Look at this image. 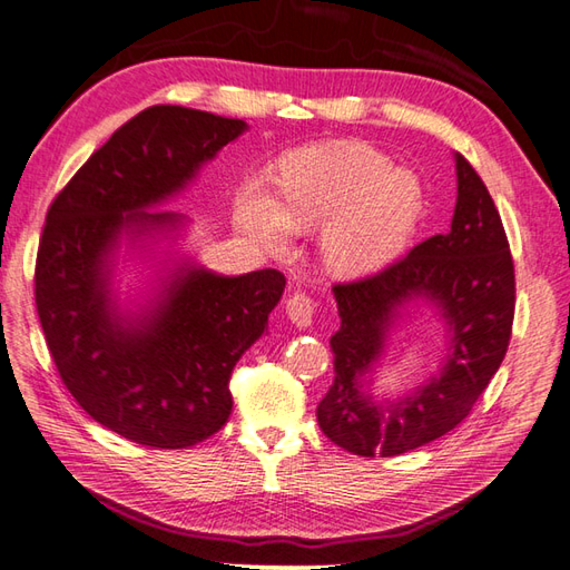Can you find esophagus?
Wrapping results in <instances>:
<instances>
[{"instance_id": "1", "label": "esophagus", "mask_w": 570, "mask_h": 570, "mask_svg": "<svg viewBox=\"0 0 570 570\" xmlns=\"http://www.w3.org/2000/svg\"><path fill=\"white\" fill-rule=\"evenodd\" d=\"M313 313H316V304L308 294H292L286 298V316L292 318V323H296L298 328H308L313 323Z\"/></svg>"}]
</instances>
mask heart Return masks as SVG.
Segmentation results:
<instances>
[{
    "mask_svg": "<svg viewBox=\"0 0 570 570\" xmlns=\"http://www.w3.org/2000/svg\"><path fill=\"white\" fill-rule=\"evenodd\" d=\"M423 213L421 180L362 141L323 144L286 156L272 171V198L245 188L235 205L239 227L266 247L282 245L286 227L323 225V262L341 276L386 269L411 245Z\"/></svg>",
    "mask_w": 570,
    "mask_h": 570,
    "instance_id": "heart-1",
    "label": "heart"
}]
</instances>
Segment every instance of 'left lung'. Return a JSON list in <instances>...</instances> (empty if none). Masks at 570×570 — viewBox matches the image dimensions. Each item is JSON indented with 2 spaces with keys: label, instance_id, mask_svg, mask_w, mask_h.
<instances>
[{
  "label": "left lung",
  "instance_id": "8db88e82",
  "mask_svg": "<svg viewBox=\"0 0 570 570\" xmlns=\"http://www.w3.org/2000/svg\"><path fill=\"white\" fill-rule=\"evenodd\" d=\"M455 174L451 233L423 239L377 274L333 286L341 316L331 337L335 380L316 416L347 453L392 458L441 439L470 414L507 355L514 321L510 242L485 184L460 154ZM416 297L439 307L449 325L446 365L416 393L374 403L361 386L397 313Z\"/></svg>",
  "mask_w": 570,
  "mask_h": 570
}]
</instances>
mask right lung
<instances>
[{"label": "right lung", "instance_id": "1", "mask_svg": "<svg viewBox=\"0 0 570 570\" xmlns=\"http://www.w3.org/2000/svg\"><path fill=\"white\" fill-rule=\"evenodd\" d=\"M247 129L178 105L131 117L53 198L36 254V311L68 392L105 429L141 445L190 448L225 426L229 374L284 294L276 269L220 276L178 264L141 313H119L110 266L119 237L176 233L154 208Z\"/></svg>", "mask_w": 570, "mask_h": 570}]
</instances>
